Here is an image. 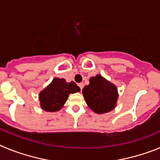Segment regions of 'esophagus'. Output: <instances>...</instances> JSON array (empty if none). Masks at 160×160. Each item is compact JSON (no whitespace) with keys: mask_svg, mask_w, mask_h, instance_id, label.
<instances>
[{"mask_svg":"<svg viewBox=\"0 0 160 160\" xmlns=\"http://www.w3.org/2000/svg\"><path fill=\"white\" fill-rule=\"evenodd\" d=\"M78 86L80 88V90H82V89H83V83H80L78 84Z\"/></svg>","mask_w":160,"mask_h":160,"instance_id":"1","label":"esophagus"}]
</instances>
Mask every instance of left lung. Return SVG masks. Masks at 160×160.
I'll list each match as a JSON object with an SVG mask.
<instances>
[{
    "mask_svg": "<svg viewBox=\"0 0 160 160\" xmlns=\"http://www.w3.org/2000/svg\"><path fill=\"white\" fill-rule=\"evenodd\" d=\"M89 82L82 92L89 108L99 114L106 113L114 108L118 98L116 86L100 75L92 77Z\"/></svg>",
    "mask_w": 160,
    "mask_h": 160,
    "instance_id": "obj_1",
    "label": "left lung"
}]
</instances>
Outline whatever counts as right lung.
Wrapping results in <instances>:
<instances>
[{
    "mask_svg": "<svg viewBox=\"0 0 160 160\" xmlns=\"http://www.w3.org/2000/svg\"><path fill=\"white\" fill-rule=\"evenodd\" d=\"M80 91V87L75 82L67 83L64 79H53L49 85L39 95L41 108L47 112L60 110L70 93L78 92Z\"/></svg>",
    "mask_w": 160,
    "mask_h": 160,
    "instance_id": "1",
    "label": "right lung"
}]
</instances>
